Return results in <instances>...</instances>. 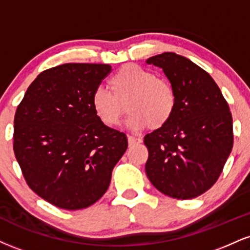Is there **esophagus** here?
Listing matches in <instances>:
<instances>
[{"label":"esophagus","instance_id":"34e87169","mask_svg":"<svg viewBox=\"0 0 250 250\" xmlns=\"http://www.w3.org/2000/svg\"><path fill=\"white\" fill-rule=\"evenodd\" d=\"M142 142V140L141 138H137V137H134V136H128V144L129 146H134V144H137V143H141Z\"/></svg>","mask_w":250,"mask_h":250}]
</instances>
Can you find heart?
<instances>
[{
    "instance_id": "heart-1",
    "label": "heart",
    "mask_w": 250,
    "mask_h": 250,
    "mask_svg": "<svg viewBox=\"0 0 250 250\" xmlns=\"http://www.w3.org/2000/svg\"><path fill=\"white\" fill-rule=\"evenodd\" d=\"M109 86L112 93L100 87L92 95L93 110L107 127L119 125L125 106L130 113L128 125L134 129L163 127L176 109V93L170 83L138 65L122 66L110 78Z\"/></svg>"
}]
</instances>
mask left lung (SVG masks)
<instances>
[{"mask_svg": "<svg viewBox=\"0 0 250 250\" xmlns=\"http://www.w3.org/2000/svg\"><path fill=\"white\" fill-rule=\"evenodd\" d=\"M162 68L176 93V109L163 127L144 136L146 173L174 199H193L212 188L233 148V120L213 78L190 59L164 52L146 59Z\"/></svg>", "mask_w": 250, "mask_h": 250, "instance_id": "8db88e82", "label": "left lung"}]
</instances>
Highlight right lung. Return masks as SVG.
<instances>
[{"mask_svg": "<svg viewBox=\"0 0 250 250\" xmlns=\"http://www.w3.org/2000/svg\"><path fill=\"white\" fill-rule=\"evenodd\" d=\"M108 64H64L42 72L14 120V152L29 188L59 208L83 209L106 193L128 148L123 133L104 125L92 95Z\"/></svg>", "mask_w": 250, "mask_h": 250, "instance_id": "add662e5", "label": "right lung"}]
</instances>
